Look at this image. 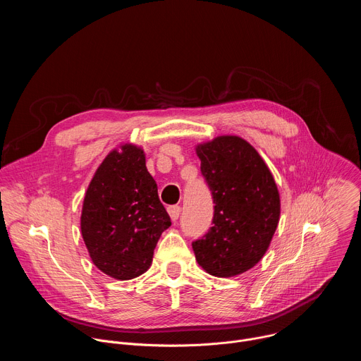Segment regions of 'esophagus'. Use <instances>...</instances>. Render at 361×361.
<instances>
[{
    "mask_svg": "<svg viewBox=\"0 0 361 361\" xmlns=\"http://www.w3.org/2000/svg\"><path fill=\"white\" fill-rule=\"evenodd\" d=\"M180 213H181V207H180V205H171V207H169V214H170V217H171L173 221H177V220H178Z\"/></svg>",
    "mask_w": 361,
    "mask_h": 361,
    "instance_id": "esophagus-1",
    "label": "esophagus"
}]
</instances>
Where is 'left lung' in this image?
Returning a JSON list of instances; mask_svg holds the SVG:
<instances>
[{
    "label": "left lung",
    "instance_id": "obj_1",
    "mask_svg": "<svg viewBox=\"0 0 361 361\" xmlns=\"http://www.w3.org/2000/svg\"><path fill=\"white\" fill-rule=\"evenodd\" d=\"M213 202V227L192 241L197 263L212 276L234 277L259 263L280 219L276 181L255 148L237 135L197 145Z\"/></svg>",
    "mask_w": 361,
    "mask_h": 361
}]
</instances>
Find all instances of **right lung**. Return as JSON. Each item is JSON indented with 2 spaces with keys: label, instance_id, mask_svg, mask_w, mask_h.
Wrapping results in <instances>:
<instances>
[{
  "label": "right lung",
  "instance_id": "obj_1",
  "mask_svg": "<svg viewBox=\"0 0 361 361\" xmlns=\"http://www.w3.org/2000/svg\"><path fill=\"white\" fill-rule=\"evenodd\" d=\"M170 226L144 151L133 144L111 151L87 188L81 213V234L97 269L117 280L141 276Z\"/></svg>",
  "mask_w": 361,
  "mask_h": 361
}]
</instances>
